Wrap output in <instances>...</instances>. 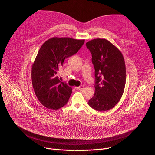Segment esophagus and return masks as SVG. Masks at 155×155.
I'll return each instance as SVG.
<instances>
[{"label": "esophagus", "mask_w": 155, "mask_h": 155, "mask_svg": "<svg viewBox=\"0 0 155 155\" xmlns=\"http://www.w3.org/2000/svg\"><path fill=\"white\" fill-rule=\"evenodd\" d=\"M84 86L83 85H81V86H78V87H75L76 89L78 90H82L84 89Z\"/></svg>", "instance_id": "1"}]
</instances>
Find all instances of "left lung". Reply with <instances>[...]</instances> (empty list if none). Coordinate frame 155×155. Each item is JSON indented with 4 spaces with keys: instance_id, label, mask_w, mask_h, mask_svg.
I'll list each match as a JSON object with an SVG mask.
<instances>
[{
    "instance_id": "obj_1",
    "label": "left lung",
    "mask_w": 155,
    "mask_h": 155,
    "mask_svg": "<svg viewBox=\"0 0 155 155\" xmlns=\"http://www.w3.org/2000/svg\"><path fill=\"white\" fill-rule=\"evenodd\" d=\"M86 45L92 55L95 69V93L88 104L97 111H107L115 107L124 92V58L121 51L106 39H93Z\"/></svg>"
}]
</instances>
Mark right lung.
Here are the masks:
<instances>
[{
  "label": "right lung",
  "mask_w": 155,
  "mask_h": 155,
  "mask_svg": "<svg viewBox=\"0 0 155 155\" xmlns=\"http://www.w3.org/2000/svg\"><path fill=\"white\" fill-rule=\"evenodd\" d=\"M84 40L53 37L40 47L32 67V82L40 102L45 107L58 110L68 103L72 87L61 82L57 74L65 58L76 54Z\"/></svg>",
  "instance_id": "right-lung-1"
}]
</instances>
